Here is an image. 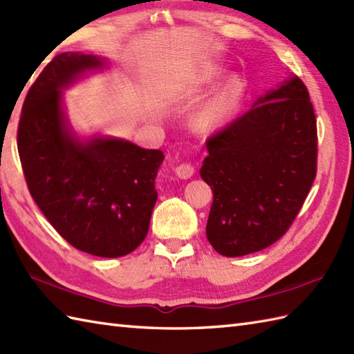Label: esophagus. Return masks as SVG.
<instances>
[{"label":"esophagus","instance_id":"34e87169","mask_svg":"<svg viewBox=\"0 0 354 354\" xmlns=\"http://www.w3.org/2000/svg\"><path fill=\"white\" fill-rule=\"evenodd\" d=\"M175 171H176V175L179 178L189 179V178H192L194 175V164H192V162H183V164L176 165Z\"/></svg>","mask_w":354,"mask_h":354}]
</instances>
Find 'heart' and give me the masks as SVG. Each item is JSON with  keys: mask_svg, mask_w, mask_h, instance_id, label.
Instances as JSON below:
<instances>
[{"mask_svg": "<svg viewBox=\"0 0 354 354\" xmlns=\"http://www.w3.org/2000/svg\"><path fill=\"white\" fill-rule=\"evenodd\" d=\"M239 94V85L236 82H230L222 91L205 103L196 114V126L202 131H212L219 126L223 118L228 115L232 104H234Z\"/></svg>", "mask_w": 354, "mask_h": 354, "instance_id": "heart-1", "label": "heart"}]
</instances>
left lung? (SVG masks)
Returning a JSON list of instances; mask_svg holds the SVG:
<instances>
[{"instance_id":"obj_1","label":"left lung","mask_w":354,"mask_h":354,"mask_svg":"<svg viewBox=\"0 0 354 354\" xmlns=\"http://www.w3.org/2000/svg\"><path fill=\"white\" fill-rule=\"evenodd\" d=\"M201 176L212 187L207 239L225 257L275 243L317 178L318 132L304 82L292 77L207 140Z\"/></svg>"}]
</instances>
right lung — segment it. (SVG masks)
<instances>
[{"instance_id":"obj_1","label":"right lung","mask_w":354,"mask_h":354,"mask_svg":"<svg viewBox=\"0 0 354 354\" xmlns=\"http://www.w3.org/2000/svg\"><path fill=\"white\" fill-rule=\"evenodd\" d=\"M99 57L62 53L45 65L22 104L18 153L28 192L66 242L97 257H123L146 239L164 153L129 141H74L65 129L61 88Z\"/></svg>"}]
</instances>
